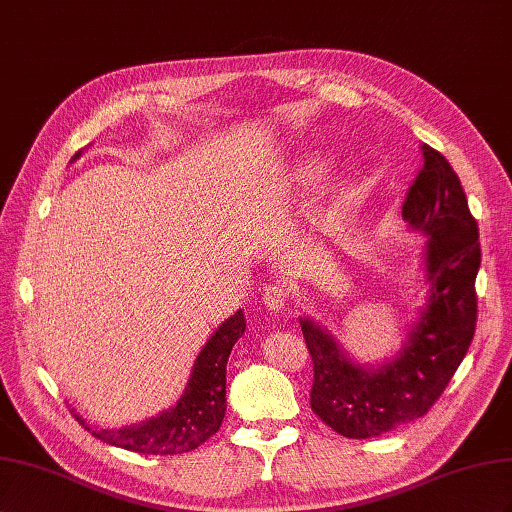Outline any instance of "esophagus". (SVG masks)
<instances>
[{"label":"esophagus","instance_id":"esophagus-1","mask_svg":"<svg viewBox=\"0 0 512 512\" xmlns=\"http://www.w3.org/2000/svg\"><path fill=\"white\" fill-rule=\"evenodd\" d=\"M287 289L281 285H268L264 289V304L270 311H283L287 304Z\"/></svg>","mask_w":512,"mask_h":512}]
</instances>
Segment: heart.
Returning a JSON list of instances; mask_svg holds the SVG:
<instances>
[{
  "instance_id": "obj_1",
  "label": "heart",
  "mask_w": 512,
  "mask_h": 512,
  "mask_svg": "<svg viewBox=\"0 0 512 512\" xmlns=\"http://www.w3.org/2000/svg\"><path fill=\"white\" fill-rule=\"evenodd\" d=\"M298 182H306V180H311V171L309 169H304V171H300V175L296 178Z\"/></svg>"
}]
</instances>
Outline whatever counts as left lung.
<instances>
[{"instance_id": "obj_1", "label": "left lung", "mask_w": 512, "mask_h": 512, "mask_svg": "<svg viewBox=\"0 0 512 512\" xmlns=\"http://www.w3.org/2000/svg\"><path fill=\"white\" fill-rule=\"evenodd\" d=\"M425 167L403 203V221L425 236V304L390 358L362 364L311 317H300L313 356V412L337 433L367 440L429 412L459 369L476 330L478 225L448 160L422 143Z\"/></svg>"}]
</instances>
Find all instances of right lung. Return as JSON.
<instances>
[{
	"instance_id": "add662e5",
	"label": "right lung",
	"mask_w": 512,
	"mask_h": 512,
	"mask_svg": "<svg viewBox=\"0 0 512 512\" xmlns=\"http://www.w3.org/2000/svg\"><path fill=\"white\" fill-rule=\"evenodd\" d=\"M81 156L75 154L70 163ZM246 330L244 311H236L214 330L212 337L201 347L191 369V377L175 405L167 407L139 425L120 429H98L87 425L75 410L77 420L98 440L139 455H182L195 450L212 437L225 418L227 410V360L231 347L238 343Z\"/></svg>"
}]
</instances>
